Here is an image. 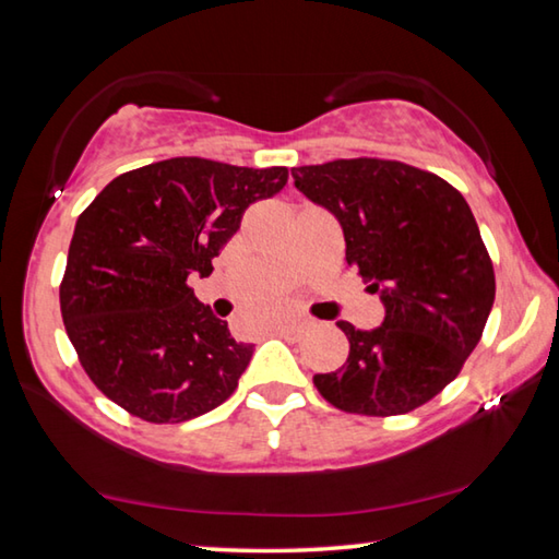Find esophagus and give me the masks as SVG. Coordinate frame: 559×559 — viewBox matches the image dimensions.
<instances>
[{
    "label": "esophagus",
    "instance_id": "34e87169",
    "mask_svg": "<svg viewBox=\"0 0 559 559\" xmlns=\"http://www.w3.org/2000/svg\"><path fill=\"white\" fill-rule=\"evenodd\" d=\"M276 333L281 337H286V340H300L302 333H306V325H302V323H283V325L276 328Z\"/></svg>",
    "mask_w": 559,
    "mask_h": 559
}]
</instances>
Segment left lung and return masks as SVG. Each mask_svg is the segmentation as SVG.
<instances>
[{"label":"left lung","mask_w":559,"mask_h":559,"mask_svg":"<svg viewBox=\"0 0 559 559\" xmlns=\"http://www.w3.org/2000/svg\"><path fill=\"white\" fill-rule=\"evenodd\" d=\"M310 202L335 214L345 261L384 302L374 330L347 320L343 370L316 374L337 409L396 416L453 382L484 335L496 273L471 206L427 169L380 157L290 169Z\"/></svg>","instance_id":"8db88e82"}]
</instances>
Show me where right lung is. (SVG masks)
<instances>
[{"label": "right lung", "mask_w": 559, "mask_h": 559, "mask_svg": "<svg viewBox=\"0 0 559 559\" xmlns=\"http://www.w3.org/2000/svg\"><path fill=\"white\" fill-rule=\"evenodd\" d=\"M286 182V167L173 157L116 177L83 210L61 316L108 400L150 424L194 419L229 400L253 345L234 340L187 278L210 276L243 212Z\"/></svg>", "instance_id": "right-lung-1"}]
</instances>
